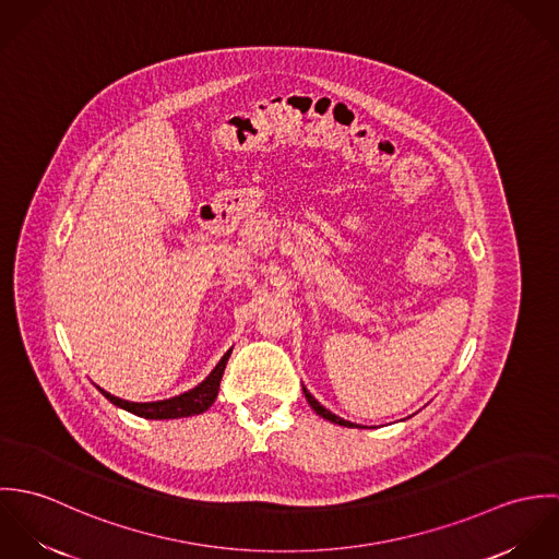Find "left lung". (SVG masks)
<instances>
[{
  "mask_svg": "<svg viewBox=\"0 0 559 559\" xmlns=\"http://www.w3.org/2000/svg\"><path fill=\"white\" fill-rule=\"evenodd\" d=\"M304 394H306V399L310 402V406L319 413L320 417H324V419H329V421H333V424H340V426H348V428H353V426H355V424H350V421H346V419H342V417L333 415L331 411H326V408L320 404L319 400L314 399L306 388H304Z\"/></svg>",
  "mask_w": 559,
  "mask_h": 559,
  "instance_id": "1",
  "label": "left lung"
}]
</instances>
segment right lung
I'll return each instance as SVG.
<instances>
[{
    "instance_id": "add662e5",
    "label": "right lung",
    "mask_w": 559,
    "mask_h": 559,
    "mask_svg": "<svg viewBox=\"0 0 559 559\" xmlns=\"http://www.w3.org/2000/svg\"><path fill=\"white\" fill-rule=\"evenodd\" d=\"M230 353H233V348L222 357V361L206 377V381H202L198 388H193V390H189V392H185L176 399L159 400V402H129V400L116 399V396H111L103 390H100V394L109 402H114L116 406H120L129 413H135L140 417H146V419H176V417L198 415V413H204L217 399L219 383H222L226 364L230 359Z\"/></svg>"
}]
</instances>
